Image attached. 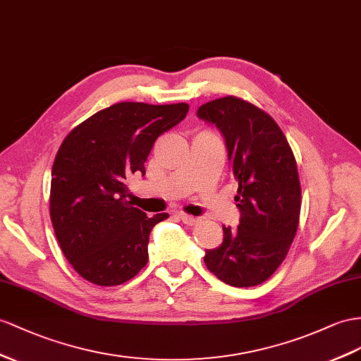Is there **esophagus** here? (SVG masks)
Masks as SVG:
<instances>
[{"mask_svg": "<svg viewBox=\"0 0 361 361\" xmlns=\"http://www.w3.org/2000/svg\"><path fill=\"white\" fill-rule=\"evenodd\" d=\"M178 218L183 221L184 224H188V226H195V224L198 223V218L192 216V215H186V214H183V212H180V214H178Z\"/></svg>", "mask_w": 361, "mask_h": 361, "instance_id": "obj_1", "label": "esophagus"}]
</instances>
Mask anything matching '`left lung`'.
<instances>
[{
	"label": "left lung",
	"instance_id": "8db88e82",
	"mask_svg": "<svg viewBox=\"0 0 361 361\" xmlns=\"http://www.w3.org/2000/svg\"><path fill=\"white\" fill-rule=\"evenodd\" d=\"M197 116L224 137L241 212L236 228L223 226V244L206 250L204 264L232 286L259 285L282 264L298 232L302 190L293 151L274 120L245 100H212Z\"/></svg>",
	"mask_w": 361,
	"mask_h": 361
}]
</instances>
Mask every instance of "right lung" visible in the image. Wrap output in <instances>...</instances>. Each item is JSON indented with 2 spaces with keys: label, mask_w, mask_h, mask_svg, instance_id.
I'll return each mask as SVG.
<instances>
[{
  "label": "right lung",
  "mask_w": 361,
  "mask_h": 361,
  "mask_svg": "<svg viewBox=\"0 0 361 361\" xmlns=\"http://www.w3.org/2000/svg\"><path fill=\"white\" fill-rule=\"evenodd\" d=\"M188 111V104L122 102L87 118L62 142L51 169L50 216L62 253L88 282L120 285L146 265L151 230L169 215L147 218L133 207L126 180L145 175L157 138Z\"/></svg>",
  "instance_id": "obj_1"
}]
</instances>
